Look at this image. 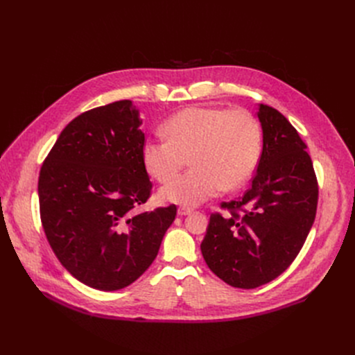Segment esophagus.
Instances as JSON below:
<instances>
[{
    "mask_svg": "<svg viewBox=\"0 0 355 355\" xmlns=\"http://www.w3.org/2000/svg\"><path fill=\"white\" fill-rule=\"evenodd\" d=\"M191 211L193 210L189 207H180L177 213H178V216H189V214H191Z\"/></svg>",
    "mask_w": 355,
    "mask_h": 355,
    "instance_id": "obj_1",
    "label": "esophagus"
}]
</instances>
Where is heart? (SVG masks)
I'll return each instance as SVG.
<instances>
[{"label":"heart","mask_w":355,"mask_h":355,"mask_svg":"<svg viewBox=\"0 0 355 355\" xmlns=\"http://www.w3.org/2000/svg\"><path fill=\"white\" fill-rule=\"evenodd\" d=\"M166 139L145 142L142 161L158 181H168L187 163L189 173L165 184L166 201L196 206L225 190H236L252 177L262 151V130L243 107H185L162 125Z\"/></svg>","instance_id":"b5f03b06"}]
</instances>
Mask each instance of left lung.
<instances>
[{
    "label": "left lung",
    "instance_id": "8db88e82",
    "mask_svg": "<svg viewBox=\"0 0 355 355\" xmlns=\"http://www.w3.org/2000/svg\"><path fill=\"white\" fill-rule=\"evenodd\" d=\"M257 118L263 149L250 189L221 204L230 216H210L201 241L210 270L241 289L265 285L289 268L305 243L318 204L313 165L297 130L263 103Z\"/></svg>",
    "mask_w": 355,
    "mask_h": 355
}]
</instances>
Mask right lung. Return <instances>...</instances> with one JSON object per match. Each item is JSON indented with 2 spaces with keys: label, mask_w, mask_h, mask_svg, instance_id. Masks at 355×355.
<instances>
[{
  "label": "right lung",
  "mask_w": 355,
  "mask_h": 355,
  "mask_svg": "<svg viewBox=\"0 0 355 355\" xmlns=\"http://www.w3.org/2000/svg\"><path fill=\"white\" fill-rule=\"evenodd\" d=\"M130 101L90 109L59 135L39 177L40 217L60 263L82 284L118 291L151 266L174 204L137 213L153 189Z\"/></svg>",
  "instance_id": "1"
}]
</instances>
